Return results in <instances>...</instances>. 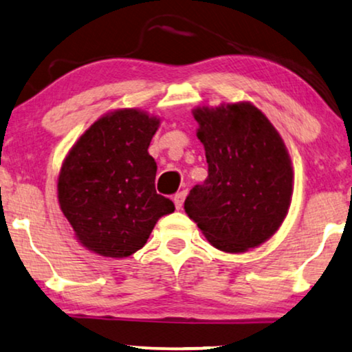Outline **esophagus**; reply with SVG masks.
I'll return each mask as SVG.
<instances>
[{"mask_svg": "<svg viewBox=\"0 0 352 352\" xmlns=\"http://www.w3.org/2000/svg\"><path fill=\"white\" fill-rule=\"evenodd\" d=\"M185 196H186V192H185V191L177 192V195L174 196V204H175V209H177V210H182V207H183V201H185Z\"/></svg>", "mask_w": 352, "mask_h": 352, "instance_id": "esophagus-1", "label": "esophagus"}]
</instances>
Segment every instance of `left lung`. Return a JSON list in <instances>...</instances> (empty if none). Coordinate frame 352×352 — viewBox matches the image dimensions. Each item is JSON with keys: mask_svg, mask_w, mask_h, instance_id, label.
<instances>
[{"mask_svg": "<svg viewBox=\"0 0 352 352\" xmlns=\"http://www.w3.org/2000/svg\"><path fill=\"white\" fill-rule=\"evenodd\" d=\"M207 178L185 212L215 249L244 254L273 237L289 214L294 167L277 129L254 103L192 108Z\"/></svg>", "mask_w": 352, "mask_h": 352, "instance_id": "1", "label": "left lung"}]
</instances>
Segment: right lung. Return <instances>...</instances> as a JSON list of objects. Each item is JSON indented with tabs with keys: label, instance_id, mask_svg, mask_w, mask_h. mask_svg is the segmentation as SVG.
I'll return each mask as SVG.
<instances>
[{
	"label": "right lung",
	"instance_id": "obj_1",
	"mask_svg": "<svg viewBox=\"0 0 352 352\" xmlns=\"http://www.w3.org/2000/svg\"><path fill=\"white\" fill-rule=\"evenodd\" d=\"M161 118L138 108L108 111L78 138L60 166L57 199L76 241L105 258H126L146 244L161 217L175 210L157 195L148 153Z\"/></svg>",
	"mask_w": 352,
	"mask_h": 352
}]
</instances>
